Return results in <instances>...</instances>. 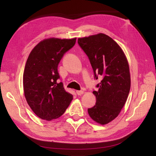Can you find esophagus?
Returning <instances> with one entry per match:
<instances>
[{"label":"esophagus","instance_id":"esophagus-1","mask_svg":"<svg viewBox=\"0 0 156 156\" xmlns=\"http://www.w3.org/2000/svg\"><path fill=\"white\" fill-rule=\"evenodd\" d=\"M76 93H77V95L81 96V95H82V94H84V91H83V90H77Z\"/></svg>","mask_w":156,"mask_h":156}]
</instances>
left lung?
<instances>
[{
	"mask_svg": "<svg viewBox=\"0 0 156 156\" xmlns=\"http://www.w3.org/2000/svg\"><path fill=\"white\" fill-rule=\"evenodd\" d=\"M78 44L88 56L95 78L103 79L93 91L96 105L88 108L91 119L105 125L119 116L124 106L131 87L128 61L120 45L111 37L103 34L79 37Z\"/></svg>",
	"mask_w": 156,
	"mask_h": 156,
	"instance_id": "obj_1",
	"label": "left lung"
}]
</instances>
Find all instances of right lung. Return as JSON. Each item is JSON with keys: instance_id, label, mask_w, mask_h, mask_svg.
I'll return each instance as SVG.
<instances>
[{"instance_id": "1", "label": "right lung", "mask_w": 156, "mask_h": 156, "mask_svg": "<svg viewBox=\"0 0 156 156\" xmlns=\"http://www.w3.org/2000/svg\"><path fill=\"white\" fill-rule=\"evenodd\" d=\"M76 37H51L40 41L29 54L23 73V90L28 104L36 115L48 121L62 116L73 100L65 90L58 65L66 52L75 45Z\"/></svg>"}]
</instances>
